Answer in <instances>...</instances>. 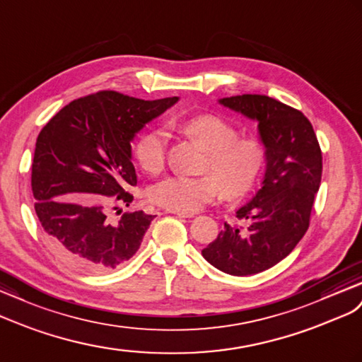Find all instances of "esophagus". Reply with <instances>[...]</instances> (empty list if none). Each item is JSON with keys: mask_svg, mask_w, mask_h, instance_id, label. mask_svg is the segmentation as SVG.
Here are the masks:
<instances>
[{"mask_svg": "<svg viewBox=\"0 0 362 362\" xmlns=\"http://www.w3.org/2000/svg\"><path fill=\"white\" fill-rule=\"evenodd\" d=\"M166 212H168V214H175L179 217H185V218L194 217V214H191V212H182V211H173V209H166Z\"/></svg>", "mask_w": 362, "mask_h": 362, "instance_id": "obj_1", "label": "esophagus"}]
</instances>
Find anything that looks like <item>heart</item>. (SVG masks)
<instances>
[{
	"instance_id": "1",
	"label": "heart",
	"mask_w": 362,
	"mask_h": 362,
	"mask_svg": "<svg viewBox=\"0 0 362 362\" xmlns=\"http://www.w3.org/2000/svg\"><path fill=\"white\" fill-rule=\"evenodd\" d=\"M180 132L197 142L208 157L203 173L211 175H171L150 189V200L166 209L196 212L221 191L228 197L242 196L252 187L264 163V146L255 137H238V129L214 115L194 116L180 124ZM165 129L153 128L141 136L136 157L146 173H160L166 151Z\"/></svg>"
}]
</instances>
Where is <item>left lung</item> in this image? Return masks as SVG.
Instances as JSON below:
<instances>
[{
	"instance_id": "1",
	"label": "left lung",
	"mask_w": 362,
	"mask_h": 362,
	"mask_svg": "<svg viewBox=\"0 0 362 362\" xmlns=\"http://www.w3.org/2000/svg\"><path fill=\"white\" fill-rule=\"evenodd\" d=\"M218 104L258 124L264 175L262 188L235 212L246 226L225 223L202 255L225 274L254 275L280 263L308 230L322 156L309 119L280 100L242 95L218 99Z\"/></svg>"
}]
</instances>
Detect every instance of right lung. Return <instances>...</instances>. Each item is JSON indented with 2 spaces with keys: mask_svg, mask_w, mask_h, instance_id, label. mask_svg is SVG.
<instances>
[{
  "mask_svg": "<svg viewBox=\"0 0 362 362\" xmlns=\"http://www.w3.org/2000/svg\"><path fill=\"white\" fill-rule=\"evenodd\" d=\"M177 100L99 91L70 102L41 129L32 163L35 211L62 262L107 272L137 252L154 216L125 212L111 223L107 212L133 202L136 134Z\"/></svg>",
  "mask_w": 362,
  "mask_h": 362,
  "instance_id": "right-lung-1",
  "label": "right lung"
}]
</instances>
